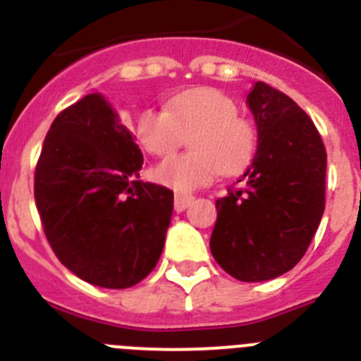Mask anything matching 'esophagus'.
Returning a JSON list of instances; mask_svg holds the SVG:
<instances>
[{
	"label": "esophagus",
	"instance_id": "34e87169",
	"mask_svg": "<svg viewBox=\"0 0 361 361\" xmlns=\"http://www.w3.org/2000/svg\"><path fill=\"white\" fill-rule=\"evenodd\" d=\"M193 200H195V197L183 195V193H177V195H175V202H173L175 212H184V209H186L188 206H190V204L193 202Z\"/></svg>",
	"mask_w": 361,
	"mask_h": 361
}]
</instances>
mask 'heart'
<instances>
[{
	"label": "heart",
	"mask_w": 361,
	"mask_h": 361,
	"mask_svg": "<svg viewBox=\"0 0 361 361\" xmlns=\"http://www.w3.org/2000/svg\"><path fill=\"white\" fill-rule=\"evenodd\" d=\"M237 114L231 97L204 86L173 95L166 110L142 111L137 139L152 155L166 157L191 135L193 153L164 159L153 171L159 183L188 193L212 183L219 171L233 175L244 170L257 149V132Z\"/></svg>",
	"instance_id": "b5f03b06"
}]
</instances>
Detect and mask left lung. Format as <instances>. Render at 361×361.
<instances>
[{
	"instance_id": "1",
	"label": "left lung",
	"mask_w": 361,
	"mask_h": 361,
	"mask_svg": "<svg viewBox=\"0 0 361 361\" xmlns=\"http://www.w3.org/2000/svg\"><path fill=\"white\" fill-rule=\"evenodd\" d=\"M247 106L257 123V155L240 188L215 202L209 250L233 279L264 282L293 269L317 233L327 153L311 117L273 86L255 82Z\"/></svg>"
}]
</instances>
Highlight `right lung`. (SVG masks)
Masks as SVG:
<instances>
[{
  "label": "right lung",
  "mask_w": 361,
  "mask_h": 361,
  "mask_svg": "<svg viewBox=\"0 0 361 361\" xmlns=\"http://www.w3.org/2000/svg\"><path fill=\"white\" fill-rule=\"evenodd\" d=\"M142 153L101 94L65 108L34 175L43 231L59 262L99 288L126 289L157 266L173 191L137 180Z\"/></svg>",
  "instance_id": "1"
}]
</instances>
